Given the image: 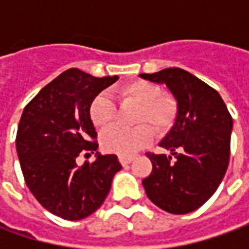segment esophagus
Returning a JSON list of instances; mask_svg holds the SVG:
<instances>
[{
	"label": "esophagus",
	"instance_id": "esophagus-1",
	"mask_svg": "<svg viewBox=\"0 0 249 249\" xmlns=\"http://www.w3.org/2000/svg\"><path fill=\"white\" fill-rule=\"evenodd\" d=\"M131 160H133V157H123V155H119V162L123 166L129 165Z\"/></svg>",
	"mask_w": 249,
	"mask_h": 249
}]
</instances>
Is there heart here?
Wrapping results in <instances>:
<instances>
[{"label":"heart","mask_w":249,"mask_h":249,"mask_svg":"<svg viewBox=\"0 0 249 249\" xmlns=\"http://www.w3.org/2000/svg\"><path fill=\"white\" fill-rule=\"evenodd\" d=\"M118 92L123 102H134L140 105L136 123L142 126L134 129L113 127L107 130L101 136V145L107 152L130 157L151 142L152 131L145 124H149L157 133L170 127L176 118V101L169 95H162L158 84L148 80L126 83L119 87ZM89 113L92 124L97 129L104 130L115 123L118 108L108 94L101 92L91 101Z\"/></svg>","instance_id":"1"}]
</instances>
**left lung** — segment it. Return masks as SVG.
I'll use <instances>...</instances> for the list:
<instances>
[{
  "instance_id": "left-lung-1",
  "label": "left lung",
  "mask_w": 249,
  "mask_h": 249,
  "mask_svg": "<svg viewBox=\"0 0 249 249\" xmlns=\"http://www.w3.org/2000/svg\"><path fill=\"white\" fill-rule=\"evenodd\" d=\"M140 76L165 84L177 102L175 123L159 142L169 155L147 154L152 172L142 186L160 209L190 213L213 196L225 177L233 119L217 91L180 68Z\"/></svg>"
}]
</instances>
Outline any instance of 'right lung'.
Listing matches in <instances>:
<instances>
[{"label":"right lung","instance_id":"add662e5","mask_svg":"<svg viewBox=\"0 0 249 249\" xmlns=\"http://www.w3.org/2000/svg\"><path fill=\"white\" fill-rule=\"evenodd\" d=\"M118 79L94 77L73 68L47 84L22 113L16 151L24 181L47 211L62 219L80 220L94 213L122 169L116 155L97 151L89 113L94 97ZM94 152L92 164L77 165L79 155Z\"/></svg>","mask_w":249,"mask_h":249}]
</instances>
